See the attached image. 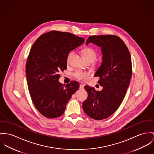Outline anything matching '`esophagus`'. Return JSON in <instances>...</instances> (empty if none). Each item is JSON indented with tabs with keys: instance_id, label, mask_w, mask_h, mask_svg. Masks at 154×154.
Returning a JSON list of instances; mask_svg holds the SVG:
<instances>
[{
	"instance_id": "obj_1",
	"label": "esophagus",
	"mask_w": 154,
	"mask_h": 154,
	"mask_svg": "<svg viewBox=\"0 0 154 154\" xmlns=\"http://www.w3.org/2000/svg\"><path fill=\"white\" fill-rule=\"evenodd\" d=\"M80 90H83L84 89V85L83 84H80Z\"/></svg>"
}]
</instances>
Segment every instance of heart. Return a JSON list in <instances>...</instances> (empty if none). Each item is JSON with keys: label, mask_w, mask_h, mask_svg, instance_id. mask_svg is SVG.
<instances>
[{"label": "heart", "mask_w": 154, "mask_h": 154, "mask_svg": "<svg viewBox=\"0 0 154 154\" xmlns=\"http://www.w3.org/2000/svg\"><path fill=\"white\" fill-rule=\"evenodd\" d=\"M83 53L84 57L86 61L91 60V61H93V62L98 57L97 52L93 48H91V47L84 48L83 50ZM72 54V51H70L68 54L67 57V63L69 62ZM73 75L75 78H76L77 79H78L79 80H83L85 79L88 76V74L87 72H84V71L76 70L73 73Z\"/></svg>", "instance_id": "heart-1"}]
</instances>
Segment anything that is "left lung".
<instances>
[{
	"label": "left lung",
	"mask_w": 154,
	"mask_h": 154,
	"mask_svg": "<svg viewBox=\"0 0 154 154\" xmlns=\"http://www.w3.org/2000/svg\"><path fill=\"white\" fill-rule=\"evenodd\" d=\"M93 43L101 48L103 61L94 76L103 88L96 91L85 85L87 98L83 103L85 113L96 120L106 119L120 106L132 73L130 53L124 42L115 35H91L86 45Z\"/></svg>",
	"instance_id": "left-lung-1"
}]
</instances>
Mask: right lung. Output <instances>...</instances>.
<instances>
[{
    "instance_id": "right-lung-1",
    "label": "right lung",
    "mask_w": 154,
    "mask_h": 154,
    "mask_svg": "<svg viewBox=\"0 0 154 154\" xmlns=\"http://www.w3.org/2000/svg\"><path fill=\"white\" fill-rule=\"evenodd\" d=\"M84 40L70 33L50 31L40 35L31 48L26 64L28 88L34 106L46 118L62 116L79 88L76 81L66 85L60 83L59 72L67 69L68 54Z\"/></svg>"
}]
</instances>
